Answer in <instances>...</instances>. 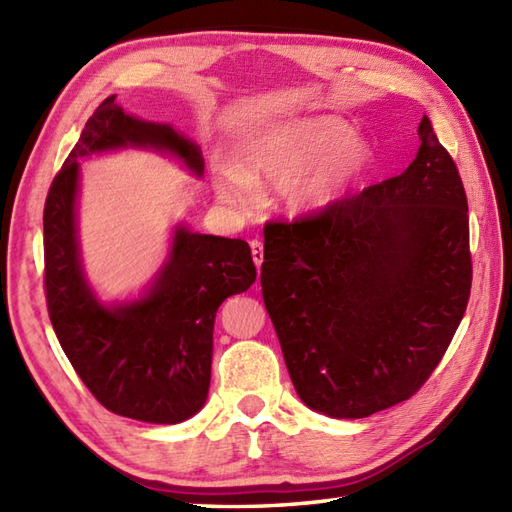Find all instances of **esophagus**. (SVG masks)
Wrapping results in <instances>:
<instances>
[{"instance_id":"obj_1","label":"esophagus","mask_w":512,"mask_h":512,"mask_svg":"<svg viewBox=\"0 0 512 512\" xmlns=\"http://www.w3.org/2000/svg\"><path fill=\"white\" fill-rule=\"evenodd\" d=\"M250 250H253V262L259 270V268H262V262H264V244L259 242V239H253V242H250Z\"/></svg>"}]
</instances>
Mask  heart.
<instances>
[{
  "label": "heart",
  "instance_id": "b5f03b06",
  "mask_svg": "<svg viewBox=\"0 0 512 512\" xmlns=\"http://www.w3.org/2000/svg\"><path fill=\"white\" fill-rule=\"evenodd\" d=\"M365 162L367 147L350 138V127L339 118H312L250 140L239 154V171L220 173L217 193L226 204L246 211L257 200L253 184H273L284 187L288 209L312 211L332 202Z\"/></svg>",
  "mask_w": 512,
  "mask_h": 512
}]
</instances>
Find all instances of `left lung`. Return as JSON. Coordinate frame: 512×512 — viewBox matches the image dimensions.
Wrapping results in <instances>:
<instances>
[{"label": "left lung", "mask_w": 512, "mask_h": 512, "mask_svg": "<svg viewBox=\"0 0 512 512\" xmlns=\"http://www.w3.org/2000/svg\"><path fill=\"white\" fill-rule=\"evenodd\" d=\"M396 178L264 226L262 292L299 398L367 418L411 398L471 297L469 204L427 116Z\"/></svg>", "instance_id": "8db88e82"}]
</instances>
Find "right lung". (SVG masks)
Returning a JSON list of instances; mask_svg holds the SVG:
<instances>
[{
	"label": "right lung",
	"mask_w": 512,
	"mask_h": 512,
	"mask_svg": "<svg viewBox=\"0 0 512 512\" xmlns=\"http://www.w3.org/2000/svg\"><path fill=\"white\" fill-rule=\"evenodd\" d=\"M114 96L96 107L79 143L54 176L43 209V290L54 334L83 385L125 418L176 424L204 405L211 385L217 308L253 286L244 239L176 228L167 264L138 301L107 308L85 284L76 242L79 158L127 145L167 149L202 176L204 160L169 125L123 112Z\"/></svg>",
	"instance_id": "add662e5"
}]
</instances>
